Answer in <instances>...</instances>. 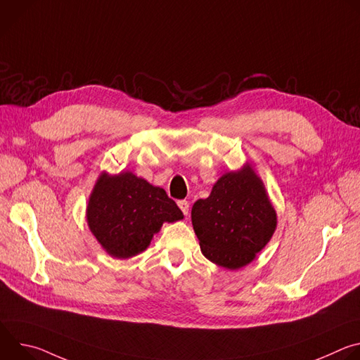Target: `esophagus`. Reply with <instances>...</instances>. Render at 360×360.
Returning a JSON list of instances; mask_svg holds the SVG:
<instances>
[{
  "instance_id": "esophagus-1",
  "label": "esophagus",
  "mask_w": 360,
  "mask_h": 360,
  "mask_svg": "<svg viewBox=\"0 0 360 360\" xmlns=\"http://www.w3.org/2000/svg\"><path fill=\"white\" fill-rule=\"evenodd\" d=\"M178 207H179L181 211L184 212V215L188 217V214H189V202L185 200V199H184V200H179V202H178Z\"/></svg>"
}]
</instances>
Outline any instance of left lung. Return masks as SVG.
Segmentation results:
<instances>
[{
  "mask_svg": "<svg viewBox=\"0 0 360 360\" xmlns=\"http://www.w3.org/2000/svg\"><path fill=\"white\" fill-rule=\"evenodd\" d=\"M191 218L205 258L232 271L250 264L276 229V212L250 165L222 175L193 203Z\"/></svg>",
  "mask_w": 360,
  "mask_h": 360,
  "instance_id": "left-lung-1",
  "label": "left lung"
}]
</instances>
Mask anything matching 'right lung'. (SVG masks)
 <instances>
[{
	"label": "right lung",
	"instance_id": "add662e5",
	"mask_svg": "<svg viewBox=\"0 0 360 360\" xmlns=\"http://www.w3.org/2000/svg\"><path fill=\"white\" fill-rule=\"evenodd\" d=\"M184 218L167 192L132 172L101 174L86 207V222L114 258L127 259L145 250L164 222Z\"/></svg>",
	"mask_w": 360,
	"mask_h": 360
}]
</instances>
